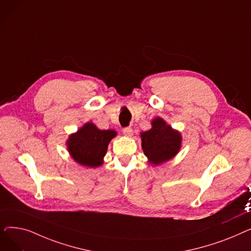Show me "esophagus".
Wrapping results in <instances>:
<instances>
[{
    "label": "esophagus",
    "mask_w": 251,
    "mask_h": 251,
    "mask_svg": "<svg viewBox=\"0 0 251 251\" xmlns=\"http://www.w3.org/2000/svg\"><path fill=\"white\" fill-rule=\"evenodd\" d=\"M123 133L126 135V136H131L133 133V130L131 127H124L123 128Z\"/></svg>",
    "instance_id": "1"
}]
</instances>
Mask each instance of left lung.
<instances>
[{"instance_id": "8db88e82", "label": "left lung", "mask_w": 251, "mask_h": 251, "mask_svg": "<svg viewBox=\"0 0 251 251\" xmlns=\"http://www.w3.org/2000/svg\"><path fill=\"white\" fill-rule=\"evenodd\" d=\"M152 128L141 133V147L150 163L160 165L172 159L181 147V135L161 118L151 122Z\"/></svg>"}]
</instances>
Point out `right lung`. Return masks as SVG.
Instances as JSON below:
<instances>
[{"label":"right lung","instance_id":"right-lung-1","mask_svg":"<svg viewBox=\"0 0 251 251\" xmlns=\"http://www.w3.org/2000/svg\"><path fill=\"white\" fill-rule=\"evenodd\" d=\"M117 135L114 130H100L86 123L68 139V150L73 159L82 166L99 167L107 152L109 142Z\"/></svg>","mask_w":251,"mask_h":251}]
</instances>
